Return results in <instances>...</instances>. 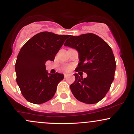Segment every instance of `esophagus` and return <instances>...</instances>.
<instances>
[{"mask_svg": "<svg viewBox=\"0 0 134 134\" xmlns=\"http://www.w3.org/2000/svg\"><path fill=\"white\" fill-rule=\"evenodd\" d=\"M64 77H65V78H67V77H69V75L68 74H64Z\"/></svg>", "mask_w": 134, "mask_h": 134, "instance_id": "34e87169", "label": "esophagus"}]
</instances>
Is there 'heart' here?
<instances>
[{"mask_svg":"<svg viewBox=\"0 0 134 134\" xmlns=\"http://www.w3.org/2000/svg\"><path fill=\"white\" fill-rule=\"evenodd\" d=\"M70 69V66L69 65H67L65 66H64V70H66V71H68V70H69Z\"/></svg>","mask_w":134,"mask_h":134,"instance_id":"heart-1","label":"heart"}]
</instances>
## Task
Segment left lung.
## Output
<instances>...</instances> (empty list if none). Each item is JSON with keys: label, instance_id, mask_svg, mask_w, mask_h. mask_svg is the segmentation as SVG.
<instances>
[{"label": "left lung", "instance_id": "left-lung-1", "mask_svg": "<svg viewBox=\"0 0 134 134\" xmlns=\"http://www.w3.org/2000/svg\"><path fill=\"white\" fill-rule=\"evenodd\" d=\"M68 38L64 45L79 53L80 62L75 70L87 75L83 78L74 74L75 81L70 86L72 93L81 102L96 103L106 96L115 77L116 62L111 47L93 33Z\"/></svg>", "mask_w": 134, "mask_h": 134}]
</instances>
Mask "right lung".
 Here are the masks:
<instances>
[{
	"label": "right lung",
	"instance_id": "obj_1",
	"mask_svg": "<svg viewBox=\"0 0 134 134\" xmlns=\"http://www.w3.org/2000/svg\"><path fill=\"white\" fill-rule=\"evenodd\" d=\"M69 35L51 32L36 34L23 45L15 64L16 81L23 96L34 104H42L54 96L62 74H48L45 63L53 61Z\"/></svg>",
	"mask_w": 134,
	"mask_h": 134
}]
</instances>
